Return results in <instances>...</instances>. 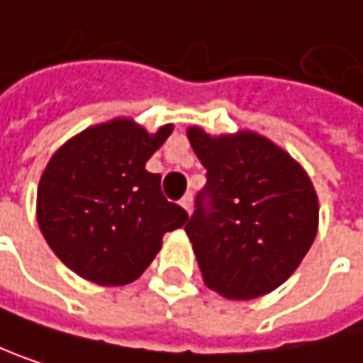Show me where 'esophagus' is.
<instances>
[{"label":"esophagus","instance_id":"1","mask_svg":"<svg viewBox=\"0 0 363 363\" xmlns=\"http://www.w3.org/2000/svg\"><path fill=\"white\" fill-rule=\"evenodd\" d=\"M179 203H182V207H184L188 213H192V205H194V203H192V194H190V192H188V194H186L182 201H179Z\"/></svg>","mask_w":363,"mask_h":363}]
</instances>
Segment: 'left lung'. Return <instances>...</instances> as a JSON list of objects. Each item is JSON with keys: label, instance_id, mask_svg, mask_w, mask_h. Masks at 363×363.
Here are the masks:
<instances>
[{"label": "left lung", "instance_id": "left-lung-1", "mask_svg": "<svg viewBox=\"0 0 363 363\" xmlns=\"http://www.w3.org/2000/svg\"><path fill=\"white\" fill-rule=\"evenodd\" d=\"M207 169L186 233L205 283L230 300L258 298L298 269L317 235L319 205L304 169L256 133L188 128Z\"/></svg>", "mask_w": 363, "mask_h": 363}]
</instances>
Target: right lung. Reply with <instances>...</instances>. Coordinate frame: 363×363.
Returning <instances> with one entry per match:
<instances>
[{"instance_id":"add662e5","label":"right lung","mask_w":363,"mask_h":363,"mask_svg":"<svg viewBox=\"0 0 363 363\" xmlns=\"http://www.w3.org/2000/svg\"><path fill=\"white\" fill-rule=\"evenodd\" d=\"M173 126L150 135L126 118L82 130L48 162L38 188V224L59 260L99 285H124L150 267L162 235L188 220L147 173Z\"/></svg>"}]
</instances>
